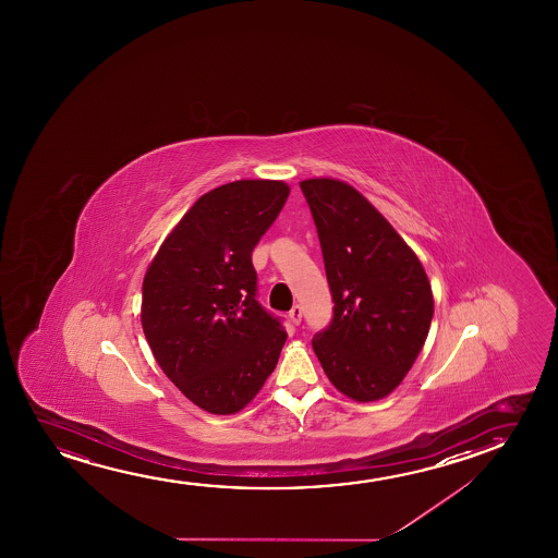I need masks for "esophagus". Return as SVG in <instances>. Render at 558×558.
<instances>
[{
  "instance_id": "34e87169",
  "label": "esophagus",
  "mask_w": 558,
  "mask_h": 558,
  "mask_svg": "<svg viewBox=\"0 0 558 558\" xmlns=\"http://www.w3.org/2000/svg\"><path fill=\"white\" fill-rule=\"evenodd\" d=\"M301 318H303V311H301V306H293V308H291L290 311L291 324H295V326H299V324H301Z\"/></svg>"
}]
</instances>
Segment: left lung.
I'll return each instance as SVG.
<instances>
[{
	"instance_id": "obj_1",
	"label": "left lung",
	"mask_w": 558,
	"mask_h": 558,
	"mask_svg": "<svg viewBox=\"0 0 558 558\" xmlns=\"http://www.w3.org/2000/svg\"><path fill=\"white\" fill-rule=\"evenodd\" d=\"M318 230L333 318L313 349L337 390L374 402L402 383L428 336L435 301L425 268L351 184L299 183Z\"/></svg>"
}]
</instances>
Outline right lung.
Segmentation results:
<instances>
[{"label": "right lung", "mask_w": 558, "mask_h": 558, "mask_svg": "<svg viewBox=\"0 0 558 558\" xmlns=\"http://www.w3.org/2000/svg\"><path fill=\"white\" fill-rule=\"evenodd\" d=\"M288 194V184L263 179L217 186L184 214L146 270V341L163 374L206 412H240L280 359L288 333L257 301L252 252Z\"/></svg>", "instance_id": "add662e5"}]
</instances>
